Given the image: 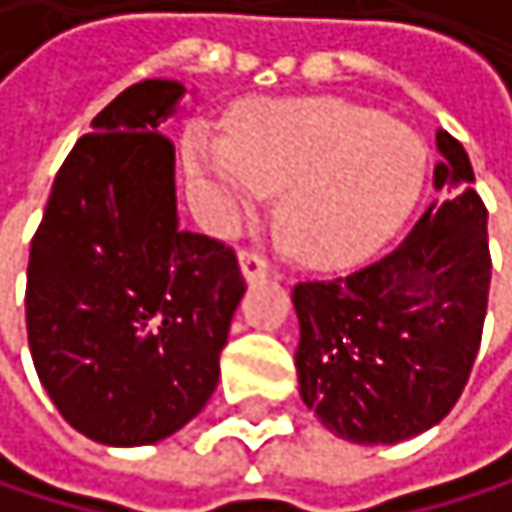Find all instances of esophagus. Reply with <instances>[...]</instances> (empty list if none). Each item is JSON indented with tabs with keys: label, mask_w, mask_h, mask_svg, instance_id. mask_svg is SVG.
Instances as JSON below:
<instances>
[{
	"label": "esophagus",
	"mask_w": 512,
	"mask_h": 512,
	"mask_svg": "<svg viewBox=\"0 0 512 512\" xmlns=\"http://www.w3.org/2000/svg\"><path fill=\"white\" fill-rule=\"evenodd\" d=\"M240 269H243V275H246V281H257V278H266L272 269H269V263H266V257L255 252V249H246V252H240Z\"/></svg>",
	"instance_id": "obj_1"
}]
</instances>
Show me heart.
Listing matches in <instances>:
<instances>
[{
    "instance_id": "heart-1",
    "label": "heart",
    "mask_w": 512,
    "mask_h": 512,
    "mask_svg": "<svg viewBox=\"0 0 512 512\" xmlns=\"http://www.w3.org/2000/svg\"><path fill=\"white\" fill-rule=\"evenodd\" d=\"M186 162L222 219L281 189L278 219L293 252L344 266L394 234L427 168L421 136L341 97L257 100L231 118L228 139L195 124Z\"/></svg>"
}]
</instances>
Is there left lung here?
Here are the masks:
<instances>
[{
  "label": "left lung",
  "instance_id": "1",
  "mask_svg": "<svg viewBox=\"0 0 512 512\" xmlns=\"http://www.w3.org/2000/svg\"><path fill=\"white\" fill-rule=\"evenodd\" d=\"M436 145L442 195L394 252L293 287L299 397L329 433L358 445H394L439 424L480 350L492 278L486 207L465 148L445 130Z\"/></svg>",
  "mask_w": 512,
  "mask_h": 512
}]
</instances>
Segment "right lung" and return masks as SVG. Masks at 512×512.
Segmentation results:
<instances>
[{
	"label": "right lung",
	"mask_w": 512,
	"mask_h": 512,
	"mask_svg": "<svg viewBox=\"0 0 512 512\" xmlns=\"http://www.w3.org/2000/svg\"><path fill=\"white\" fill-rule=\"evenodd\" d=\"M183 85L121 91L55 174L26 272V332L41 385L82 436L154 445L219 382L246 293L234 249L177 228L174 145L159 133Z\"/></svg>",
	"instance_id": "obj_1"
}]
</instances>
